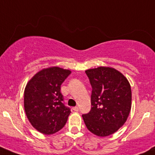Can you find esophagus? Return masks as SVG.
I'll return each instance as SVG.
<instances>
[{
	"instance_id": "esophagus-1",
	"label": "esophagus",
	"mask_w": 155,
	"mask_h": 155,
	"mask_svg": "<svg viewBox=\"0 0 155 155\" xmlns=\"http://www.w3.org/2000/svg\"><path fill=\"white\" fill-rule=\"evenodd\" d=\"M73 110L75 111V112H78V111H79V107L75 106V107H74V108H73Z\"/></svg>"
}]
</instances>
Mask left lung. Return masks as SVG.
Listing matches in <instances>:
<instances>
[{
    "mask_svg": "<svg viewBox=\"0 0 155 155\" xmlns=\"http://www.w3.org/2000/svg\"><path fill=\"white\" fill-rule=\"evenodd\" d=\"M92 86L89 113L83 114L87 130L106 137L120 129L131 109L132 93L127 79L114 68H100L85 71Z\"/></svg>",
    "mask_w": 155,
    "mask_h": 155,
    "instance_id": "obj_1",
    "label": "left lung"
}]
</instances>
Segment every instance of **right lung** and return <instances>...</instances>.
Returning a JSON list of instances; mask_svg holds the SVG:
<instances>
[{
  "label": "right lung",
  "mask_w": 155,
  "mask_h": 155,
  "mask_svg": "<svg viewBox=\"0 0 155 155\" xmlns=\"http://www.w3.org/2000/svg\"><path fill=\"white\" fill-rule=\"evenodd\" d=\"M71 71L58 67L46 68L28 82L24 92V108L28 120L43 134H53L65 125L71 108L63 103L61 84Z\"/></svg>",
  "instance_id": "add662e5"
}]
</instances>
